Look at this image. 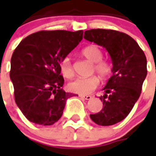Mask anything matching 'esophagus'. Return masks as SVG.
Listing matches in <instances>:
<instances>
[{"label":"esophagus","mask_w":156,"mask_h":156,"mask_svg":"<svg viewBox=\"0 0 156 156\" xmlns=\"http://www.w3.org/2000/svg\"><path fill=\"white\" fill-rule=\"evenodd\" d=\"M79 97L81 98H83V99H86V100H89V99H91L93 97L92 96H90V95H82L80 94L79 95Z\"/></svg>","instance_id":"1"}]
</instances>
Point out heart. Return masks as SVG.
<instances>
[{"mask_svg":"<svg viewBox=\"0 0 156 156\" xmlns=\"http://www.w3.org/2000/svg\"><path fill=\"white\" fill-rule=\"evenodd\" d=\"M81 54L87 60L93 62V70L96 72L102 78H108L112 73L111 64L103 59V51L98 46L90 44L83 48ZM60 70L62 74L66 78H72L74 75L73 64L68 57H65L60 62ZM99 85V78L97 76H91L88 78H78L69 83V90L79 94H91Z\"/></svg>","mask_w":156,"mask_h":156,"instance_id":"1","label":"heart"}]
</instances>
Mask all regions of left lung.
<instances>
[{
    "label": "left lung",
    "mask_w": 156,
    "mask_h": 156,
    "mask_svg": "<svg viewBox=\"0 0 156 156\" xmlns=\"http://www.w3.org/2000/svg\"><path fill=\"white\" fill-rule=\"evenodd\" d=\"M86 40L105 48L113 63V75L103 88L105 94L100 112L90 115L94 123L102 126L122 121L140 98L147 75V61L136 41L124 32L106 29L85 31Z\"/></svg>",
    "instance_id": "8db88e82"
}]
</instances>
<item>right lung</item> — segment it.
I'll list each match as a JSON object with an SVG mask.
<instances>
[{
  "mask_svg": "<svg viewBox=\"0 0 156 156\" xmlns=\"http://www.w3.org/2000/svg\"><path fill=\"white\" fill-rule=\"evenodd\" d=\"M83 33L40 31L27 36L15 49L10 78L16 104L29 121L51 125L62 117L67 99L74 94L62 88L60 62L81 41Z\"/></svg>",
  "mask_w": 156,
  "mask_h": 156,
  "instance_id": "1",
  "label": "right lung"
}]
</instances>
